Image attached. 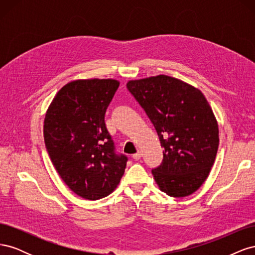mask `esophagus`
<instances>
[{"instance_id":"34e87169","label":"esophagus","mask_w":255,"mask_h":255,"mask_svg":"<svg viewBox=\"0 0 255 255\" xmlns=\"http://www.w3.org/2000/svg\"><path fill=\"white\" fill-rule=\"evenodd\" d=\"M141 151H138L137 153H135V154H133V158L135 159V160H138V159H140L141 158Z\"/></svg>"}]
</instances>
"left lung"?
<instances>
[{"label":"left lung","instance_id":"left-lung-1","mask_svg":"<svg viewBox=\"0 0 255 255\" xmlns=\"http://www.w3.org/2000/svg\"><path fill=\"white\" fill-rule=\"evenodd\" d=\"M128 91L148 115L164 148L152 174L161 191L194 194L210 174L219 145L218 123L199 89L168 75L129 81Z\"/></svg>","mask_w":255,"mask_h":255}]
</instances>
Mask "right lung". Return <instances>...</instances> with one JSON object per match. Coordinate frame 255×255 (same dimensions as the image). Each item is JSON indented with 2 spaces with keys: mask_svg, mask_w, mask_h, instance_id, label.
<instances>
[{
  "mask_svg": "<svg viewBox=\"0 0 255 255\" xmlns=\"http://www.w3.org/2000/svg\"><path fill=\"white\" fill-rule=\"evenodd\" d=\"M119 82L78 80L68 83L45 114L43 137L52 163L74 194L102 199L116 189L128 157L118 154L105 126V113Z\"/></svg>",
  "mask_w": 255,
  "mask_h": 255,
  "instance_id": "right-lung-1",
  "label": "right lung"
}]
</instances>
